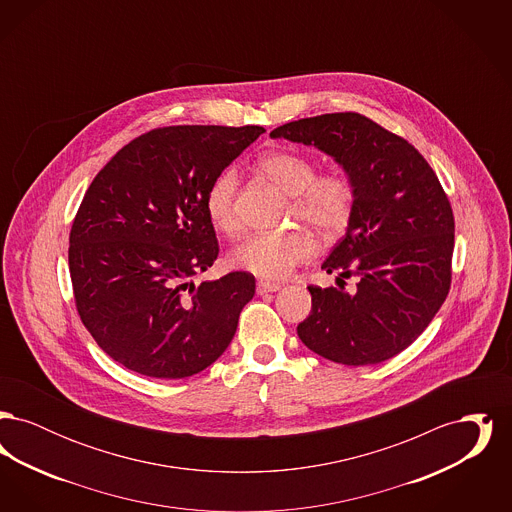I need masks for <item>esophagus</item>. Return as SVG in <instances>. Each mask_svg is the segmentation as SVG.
<instances>
[{"label": "esophagus", "instance_id": "esophagus-1", "mask_svg": "<svg viewBox=\"0 0 512 512\" xmlns=\"http://www.w3.org/2000/svg\"><path fill=\"white\" fill-rule=\"evenodd\" d=\"M280 290V284H274V282H257V293L259 295H267V293H274Z\"/></svg>", "mask_w": 512, "mask_h": 512}]
</instances>
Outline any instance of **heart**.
I'll return each mask as SVG.
<instances>
[{
	"instance_id": "obj_1",
	"label": "heart",
	"mask_w": 512,
	"mask_h": 512,
	"mask_svg": "<svg viewBox=\"0 0 512 512\" xmlns=\"http://www.w3.org/2000/svg\"><path fill=\"white\" fill-rule=\"evenodd\" d=\"M259 171L292 195L290 219L309 224L318 236L336 238L347 228L355 209V188L340 172L317 174L315 163L295 151H270L259 159ZM238 171L226 167L211 182L205 211L211 224L234 234L240 228L236 213ZM315 253L311 236L299 228L284 232H259L232 247L228 261L234 268L259 278L278 280Z\"/></svg>"
}]
</instances>
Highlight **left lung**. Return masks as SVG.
I'll return each mask as SVG.
<instances>
[{
    "label": "left lung",
    "mask_w": 512,
    "mask_h": 512,
    "mask_svg": "<svg viewBox=\"0 0 512 512\" xmlns=\"http://www.w3.org/2000/svg\"><path fill=\"white\" fill-rule=\"evenodd\" d=\"M270 138L334 157L355 188V209L322 268L357 276V290L309 286L313 309L297 336L320 357L378 365L407 349L451 286L455 220L428 161L407 140L359 113L282 124Z\"/></svg>",
    "instance_id": "left-lung-1"
}]
</instances>
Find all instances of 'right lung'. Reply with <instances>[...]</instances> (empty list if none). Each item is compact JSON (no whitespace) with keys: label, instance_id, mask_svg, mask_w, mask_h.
Masks as SVG:
<instances>
[{"label":"right lung","instance_id":"right-lung-1","mask_svg":"<svg viewBox=\"0 0 512 512\" xmlns=\"http://www.w3.org/2000/svg\"><path fill=\"white\" fill-rule=\"evenodd\" d=\"M263 126H165L132 140L98 172L74 217V303L99 347L149 378H188L236 334L255 276L194 284L219 257L205 211L211 182Z\"/></svg>","mask_w":512,"mask_h":512}]
</instances>
